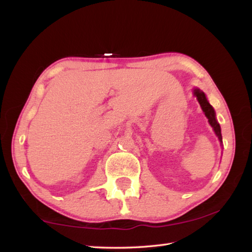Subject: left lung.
<instances>
[{
  "mask_svg": "<svg viewBox=\"0 0 252 252\" xmlns=\"http://www.w3.org/2000/svg\"><path fill=\"white\" fill-rule=\"evenodd\" d=\"M193 94L194 96L197 97L198 102L200 103V106H201L202 111L204 112V114H206V117L208 118V121L209 123H210V126H212L213 131H215L216 135L218 136L219 141L222 143V135H221V127H220V125L218 123V121H217L216 119V112H215V109L212 108V105L209 103L207 97H206V94L202 91H200L199 89H194L193 90Z\"/></svg>",
  "mask_w": 252,
  "mask_h": 252,
  "instance_id": "1",
  "label": "left lung"
}]
</instances>
